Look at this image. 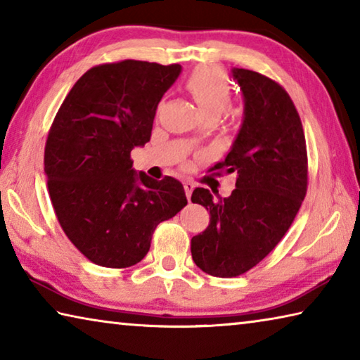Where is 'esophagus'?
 <instances>
[{"mask_svg":"<svg viewBox=\"0 0 360 360\" xmlns=\"http://www.w3.org/2000/svg\"><path fill=\"white\" fill-rule=\"evenodd\" d=\"M193 188H195L193 182H191V181H186V182H184V191H186V195H187L188 200H191V195H192V192H193Z\"/></svg>","mask_w":360,"mask_h":360,"instance_id":"obj_1","label":"esophagus"}]
</instances>
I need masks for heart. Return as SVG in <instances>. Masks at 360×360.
I'll return each mask as SVG.
<instances>
[{"mask_svg":"<svg viewBox=\"0 0 360 360\" xmlns=\"http://www.w3.org/2000/svg\"><path fill=\"white\" fill-rule=\"evenodd\" d=\"M186 89L197 103L203 117H219L230 103V85L221 71L200 66L186 81ZM200 133H193L188 143H197Z\"/></svg>","mask_w":360,"mask_h":360,"instance_id":"1","label":"heart"}]
</instances>
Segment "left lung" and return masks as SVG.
Wrapping results in <instances>:
<instances>
[{
    "label": "left lung",
    "mask_w": 360,
    "mask_h": 360,
    "mask_svg": "<svg viewBox=\"0 0 360 360\" xmlns=\"http://www.w3.org/2000/svg\"><path fill=\"white\" fill-rule=\"evenodd\" d=\"M245 111L225 160L211 169L236 173L230 197L197 187L192 203L210 225L192 238L195 265L211 276H240L265 259L294 222L307 195L308 160L300 115L281 85L255 71L231 68Z\"/></svg>",
    "instance_id": "left-lung-1"
}]
</instances>
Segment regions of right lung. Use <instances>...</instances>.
Listing matches in <instances>:
<instances>
[{
  "instance_id": "right-lung-1",
  "label": "right lung",
  "mask_w": 360,
  "mask_h": 360,
  "mask_svg": "<svg viewBox=\"0 0 360 360\" xmlns=\"http://www.w3.org/2000/svg\"><path fill=\"white\" fill-rule=\"evenodd\" d=\"M181 70L138 60L94 66L53 119L44 150L49 195L66 236L96 265L138 264L157 225L187 205L178 179H152L130 158L150 139L158 103Z\"/></svg>"
}]
</instances>
